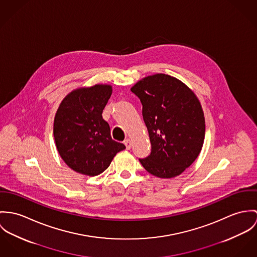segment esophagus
Instances as JSON below:
<instances>
[{
	"mask_svg": "<svg viewBox=\"0 0 257 257\" xmlns=\"http://www.w3.org/2000/svg\"><path fill=\"white\" fill-rule=\"evenodd\" d=\"M124 144H125V146H126V149H127V150H130V149H131L132 143H131V140H130V139H126V140L124 141Z\"/></svg>",
	"mask_w": 257,
	"mask_h": 257,
	"instance_id": "obj_1",
	"label": "esophagus"
}]
</instances>
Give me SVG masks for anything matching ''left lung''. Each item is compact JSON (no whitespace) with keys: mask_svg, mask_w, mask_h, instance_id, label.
Masks as SVG:
<instances>
[{"mask_svg":"<svg viewBox=\"0 0 257 257\" xmlns=\"http://www.w3.org/2000/svg\"><path fill=\"white\" fill-rule=\"evenodd\" d=\"M131 91L141 100L152 145L150 156L140 163L157 177L179 175L197 159L204 143L205 118L197 96L165 74L144 78Z\"/></svg>","mask_w":257,"mask_h":257,"instance_id":"left-lung-1","label":"left lung"}]
</instances>
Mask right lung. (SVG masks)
Wrapping results in <instances>:
<instances>
[{"label": "right lung", "instance_id": "1", "mask_svg": "<svg viewBox=\"0 0 257 257\" xmlns=\"http://www.w3.org/2000/svg\"><path fill=\"white\" fill-rule=\"evenodd\" d=\"M112 93L109 85H95L71 91L60 103L54 118V139L66 165L79 173L94 176L105 171L115 155L124 150L112 140L102 118Z\"/></svg>", "mask_w": 257, "mask_h": 257}]
</instances>
